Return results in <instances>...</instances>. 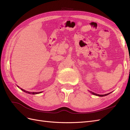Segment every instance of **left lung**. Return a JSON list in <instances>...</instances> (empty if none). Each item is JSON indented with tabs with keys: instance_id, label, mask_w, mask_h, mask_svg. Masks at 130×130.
Returning <instances> with one entry per match:
<instances>
[{
	"instance_id": "8db88e82",
	"label": "left lung",
	"mask_w": 130,
	"mask_h": 130,
	"mask_svg": "<svg viewBox=\"0 0 130 130\" xmlns=\"http://www.w3.org/2000/svg\"><path fill=\"white\" fill-rule=\"evenodd\" d=\"M90 92L92 94H94V95H96V96H106V95H108L109 94H110V93H108V94H103V95H100V94H96V93H93V92H90Z\"/></svg>"
}]
</instances>
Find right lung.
<instances>
[{
	"mask_svg": "<svg viewBox=\"0 0 130 130\" xmlns=\"http://www.w3.org/2000/svg\"><path fill=\"white\" fill-rule=\"evenodd\" d=\"M18 87L19 88L18 86ZM20 89H21L22 90V91H23V92H26V93H28V94H39V93H42V92H28V91H26V90H25L22 89V88H20Z\"/></svg>",
	"mask_w": 130,
	"mask_h": 130,
	"instance_id": "add662e5",
	"label": "right lung"
}]
</instances>
